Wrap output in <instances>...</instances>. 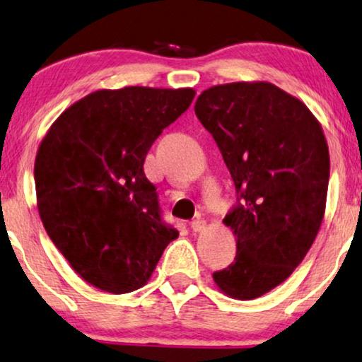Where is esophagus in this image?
Returning a JSON list of instances; mask_svg holds the SVG:
<instances>
[{"instance_id":"34e87169","label":"esophagus","mask_w":362,"mask_h":362,"mask_svg":"<svg viewBox=\"0 0 362 362\" xmlns=\"http://www.w3.org/2000/svg\"><path fill=\"white\" fill-rule=\"evenodd\" d=\"M190 226H192V230H194V231H202V230L205 228V220H204V218H195V220H192Z\"/></svg>"}]
</instances>
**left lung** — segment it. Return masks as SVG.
Here are the masks:
<instances>
[{
  "label": "left lung",
  "instance_id": "8db88e82",
  "mask_svg": "<svg viewBox=\"0 0 362 362\" xmlns=\"http://www.w3.org/2000/svg\"><path fill=\"white\" fill-rule=\"evenodd\" d=\"M195 114L237 189L223 220L237 257L214 279L228 296L253 300L285 281L315 242L329 184L325 134L301 100L269 83L206 89Z\"/></svg>",
  "mask_w": 362,
  "mask_h": 362
}]
</instances>
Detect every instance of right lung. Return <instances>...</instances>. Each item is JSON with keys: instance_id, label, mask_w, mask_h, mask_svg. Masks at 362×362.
I'll list each match as a JSON object with an SVG mask.
<instances>
[{"instance_id": "1", "label": "right lung", "mask_w": 362, "mask_h": 362, "mask_svg": "<svg viewBox=\"0 0 362 362\" xmlns=\"http://www.w3.org/2000/svg\"><path fill=\"white\" fill-rule=\"evenodd\" d=\"M194 89L95 90L59 115L35 162L37 210L90 285L122 295L146 285L178 237L144 172L152 144L189 109Z\"/></svg>"}]
</instances>
